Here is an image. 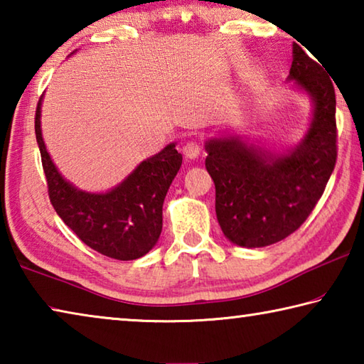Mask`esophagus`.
I'll use <instances>...</instances> for the list:
<instances>
[{
  "label": "esophagus",
  "instance_id": "esophagus-1",
  "mask_svg": "<svg viewBox=\"0 0 364 364\" xmlns=\"http://www.w3.org/2000/svg\"><path fill=\"white\" fill-rule=\"evenodd\" d=\"M183 152H184V156H186L188 159L194 160V159H197V157L200 156L202 147H200V144H199V143H197V141L191 139V141H188L186 144L183 146Z\"/></svg>",
  "mask_w": 364,
  "mask_h": 364
}]
</instances>
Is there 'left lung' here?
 Here are the masks:
<instances>
[{
  "instance_id": "left-lung-1",
  "label": "left lung",
  "mask_w": 364,
  "mask_h": 364,
  "mask_svg": "<svg viewBox=\"0 0 364 364\" xmlns=\"http://www.w3.org/2000/svg\"><path fill=\"white\" fill-rule=\"evenodd\" d=\"M318 63L295 43L287 80L311 97L313 117L294 149L273 154L241 136L205 141L215 212L232 244L252 249L282 241L321 199L336 167L337 127L334 85Z\"/></svg>"
}]
</instances>
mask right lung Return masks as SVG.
Instances as JSON below:
<instances>
[{"instance_id": "obj_1", "label": "right lung", "mask_w": 364, "mask_h": 364, "mask_svg": "<svg viewBox=\"0 0 364 364\" xmlns=\"http://www.w3.org/2000/svg\"><path fill=\"white\" fill-rule=\"evenodd\" d=\"M41 100L35 134L45 170L49 200L64 223L82 241L115 260H136L157 244L162 232V205L183 156L171 143L146 159L107 193L77 189L59 173L41 134Z\"/></svg>"}]
</instances>
